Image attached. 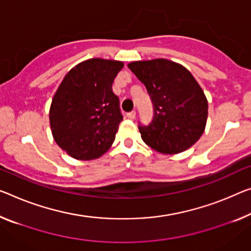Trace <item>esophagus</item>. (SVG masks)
<instances>
[{
	"mask_svg": "<svg viewBox=\"0 0 251 251\" xmlns=\"http://www.w3.org/2000/svg\"><path fill=\"white\" fill-rule=\"evenodd\" d=\"M126 118L131 119V120H133V119L136 118V111H131V112L126 113Z\"/></svg>",
	"mask_w": 251,
	"mask_h": 251,
	"instance_id": "esophagus-1",
	"label": "esophagus"
}]
</instances>
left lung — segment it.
<instances>
[{
  "instance_id": "obj_1",
  "label": "left lung",
  "mask_w": 251,
  "mask_h": 251,
  "mask_svg": "<svg viewBox=\"0 0 251 251\" xmlns=\"http://www.w3.org/2000/svg\"><path fill=\"white\" fill-rule=\"evenodd\" d=\"M131 72L145 84L153 105L148 126H139L146 145L164 155L191 148L205 130L207 100L187 68L157 58L132 61Z\"/></svg>"
}]
</instances>
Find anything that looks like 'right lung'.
<instances>
[{"label":"right lung","instance_id":"1","mask_svg":"<svg viewBox=\"0 0 251 251\" xmlns=\"http://www.w3.org/2000/svg\"><path fill=\"white\" fill-rule=\"evenodd\" d=\"M122 61L92 58L73 67L61 80L49 110L56 144L78 160L101 157L112 146L122 121L113 93Z\"/></svg>","mask_w":251,"mask_h":251}]
</instances>
